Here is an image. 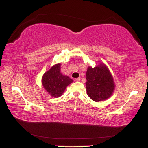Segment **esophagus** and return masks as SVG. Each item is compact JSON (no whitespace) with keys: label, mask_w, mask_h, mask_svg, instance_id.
Listing matches in <instances>:
<instances>
[{"label":"esophagus","mask_w":148,"mask_h":148,"mask_svg":"<svg viewBox=\"0 0 148 148\" xmlns=\"http://www.w3.org/2000/svg\"><path fill=\"white\" fill-rule=\"evenodd\" d=\"M75 82H80V78H75L74 80Z\"/></svg>","instance_id":"1"}]
</instances>
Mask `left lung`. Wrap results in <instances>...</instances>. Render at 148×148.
Segmentation results:
<instances>
[{
  "label": "left lung",
  "instance_id": "1",
  "mask_svg": "<svg viewBox=\"0 0 148 148\" xmlns=\"http://www.w3.org/2000/svg\"><path fill=\"white\" fill-rule=\"evenodd\" d=\"M86 86L87 95L95 102L109 99L115 89L113 76L104 64L95 68L89 66L86 71Z\"/></svg>",
  "mask_w": 148,
  "mask_h": 148
}]
</instances>
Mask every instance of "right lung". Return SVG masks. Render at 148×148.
Here are the masks:
<instances>
[{
	"label": "right lung",
	"instance_id": "add662e5",
	"mask_svg": "<svg viewBox=\"0 0 148 148\" xmlns=\"http://www.w3.org/2000/svg\"><path fill=\"white\" fill-rule=\"evenodd\" d=\"M61 64L52 66L45 72L42 77V85L45 90L53 97H59L63 94L66 87L73 82L71 78L62 74Z\"/></svg>",
	"mask_w": 148,
	"mask_h": 148
}]
</instances>
